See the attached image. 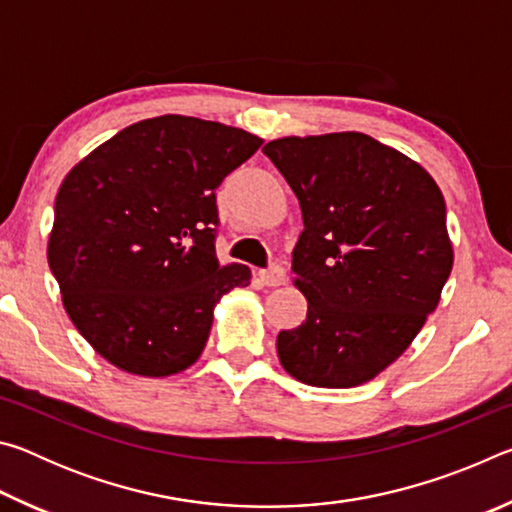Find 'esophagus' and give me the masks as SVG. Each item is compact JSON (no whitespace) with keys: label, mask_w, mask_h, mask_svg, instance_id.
I'll use <instances>...</instances> for the list:
<instances>
[{"label":"esophagus","mask_w":512,"mask_h":512,"mask_svg":"<svg viewBox=\"0 0 512 512\" xmlns=\"http://www.w3.org/2000/svg\"><path fill=\"white\" fill-rule=\"evenodd\" d=\"M259 280H262L266 287H280V284L287 282V268L280 264L262 268V271H259Z\"/></svg>","instance_id":"obj_1"}]
</instances>
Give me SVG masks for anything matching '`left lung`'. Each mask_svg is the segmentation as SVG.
<instances>
[{"label": "left lung", "instance_id": "1", "mask_svg": "<svg viewBox=\"0 0 512 512\" xmlns=\"http://www.w3.org/2000/svg\"><path fill=\"white\" fill-rule=\"evenodd\" d=\"M262 151L305 223L291 271L307 320L277 334V357L302 384H366L409 348L452 273L445 198L418 162L363 133Z\"/></svg>", "mask_w": 512, "mask_h": 512}]
</instances>
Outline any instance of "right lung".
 <instances>
[{"label": "right lung", "instance_id": "right-lung-1", "mask_svg": "<svg viewBox=\"0 0 512 512\" xmlns=\"http://www.w3.org/2000/svg\"><path fill=\"white\" fill-rule=\"evenodd\" d=\"M262 140L183 115L137 121L67 173L47 259L81 336L119 370L169 377L201 357L223 293L216 187Z\"/></svg>", "mask_w": 512, "mask_h": 512}]
</instances>
